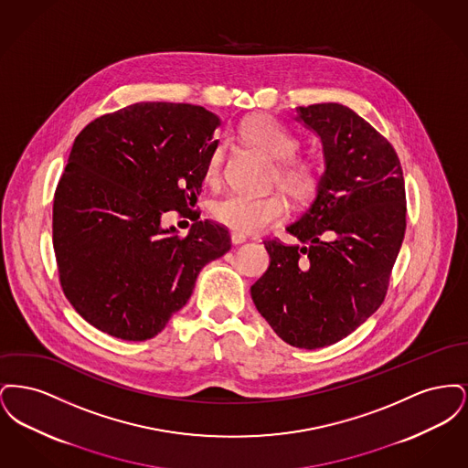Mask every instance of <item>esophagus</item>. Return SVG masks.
Instances as JSON below:
<instances>
[{"label": "esophagus", "mask_w": 468, "mask_h": 468, "mask_svg": "<svg viewBox=\"0 0 468 468\" xmlns=\"http://www.w3.org/2000/svg\"><path fill=\"white\" fill-rule=\"evenodd\" d=\"M245 240H247V237L242 235V233H237V231H233V233H231V242H233V244H244Z\"/></svg>", "instance_id": "1"}]
</instances>
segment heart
Masks as SVG:
<instances>
[{"instance_id":"obj_1","label":"heart","mask_w":468,"mask_h":468,"mask_svg":"<svg viewBox=\"0 0 468 468\" xmlns=\"http://www.w3.org/2000/svg\"><path fill=\"white\" fill-rule=\"evenodd\" d=\"M245 144L275 159L271 182L279 184L296 203H309L323 182V166L317 157L298 154L300 142L277 119L267 113L247 117L240 124ZM223 147H216L207 161L205 178L218 184L223 176ZM212 218L219 224L240 233H260L282 221L290 205L281 191L267 195L229 193L212 203Z\"/></svg>"}]
</instances>
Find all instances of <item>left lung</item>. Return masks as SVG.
<instances>
[{"mask_svg":"<svg viewBox=\"0 0 468 468\" xmlns=\"http://www.w3.org/2000/svg\"><path fill=\"white\" fill-rule=\"evenodd\" d=\"M296 119L319 134L326 170L311 207L286 228L300 244L265 240L270 267L250 296L286 344L319 349L353 334L384 302L407 200L393 145L356 112L317 103Z\"/></svg>","mask_w":468,"mask_h":468,"instance_id":"8db88e82","label":"left lung"}]
</instances>
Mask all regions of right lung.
<instances>
[{
    "instance_id": "right-lung-1",
    "label": "right lung",
    "mask_w": 468,
    "mask_h": 468,
    "mask_svg": "<svg viewBox=\"0 0 468 468\" xmlns=\"http://www.w3.org/2000/svg\"><path fill=\"white\" fill-rule=\"evenodd\" d=\"M218 126L198 105L144 101L77 134L54 193L52 244L68 302L100 332L156 336L201 268L231 249L228 228L208 219L186 237L161 228L165 212L198 200Z\"/></svg>"
}]
</instances>
